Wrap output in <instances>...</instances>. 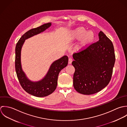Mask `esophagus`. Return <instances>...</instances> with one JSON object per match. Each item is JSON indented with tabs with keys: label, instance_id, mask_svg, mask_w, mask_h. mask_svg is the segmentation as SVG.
I'll return each mask as SVG.
<instances>
[{
	"label": "esophagus",
	"instance_id": "1",
	"mask_svg": "<svg viewBox=\"0 0 127 127\" xmlns=\"http://www.w3.org/2000/svg\"><path fill=\"white\" fill-rule=\"evenodd\" d=\"M72 61H73V59L72 58H69V61H68V63L71 64L72 63Z\"/></svg>",
	"mask_w": 127,
	"mask_h": 127
}]
</instances>
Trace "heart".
Wrapping results in <instances>:
<instances>
[{
  "label": "heart",
  "instance_id": "obj_1",
  "mask_svg": "<svg viewBox=\"0 0 127 127\" xmlns=\"http://www.w3.org/2000/svg\"><path fill=\"white\" fill-rule=\"evenodd\" d=\"M72 36L74 39H81L76 47V49L78 50L86 47L91 43L94 39V35L92 31H86L84 27H80L73 31Z\"/></svg>",
  "mask_w": 127,
  "mask_h": 127
}]
</instances>
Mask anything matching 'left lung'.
Here are the masks:
<instances>
[{
    "label": "left lung",
    "mask_w": 127,
    "mask_h": 127,
    "mask_svg": "<svg viewBox=\"0 0 127 127\" xmlns=\"http://www.w3.org/2000/svg\"><path fill=\"white\" fill-rule=\"evenodd\" d=\"M99 40L75 53L72 65L75 68L73 85L76 91L91 95L100 91L109 83L115 56L113 44L102 32Z\"/></svg>",
    "instance_id": "obj_1"
}]
</instances>
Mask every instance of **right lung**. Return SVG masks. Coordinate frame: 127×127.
<instances>
[{
  "label": "right lung",
  "mask_w": 127,
  "mask_h": 127,
  "mask_svg": "<svg viewBox=\"0 0 127 127\" xmlns=\"http://www.w3.org/2000/svg\"><path fill=\"white\" fill-rule=\"evenodd\" d=\"M51 25V23H49L29 30L21 37L16 46L15 69L19 81L26 92L37 97L47 96L54 91L57 87L59 72L67 66L68 57L65 55L54 61L45 77L38 81L34 82L27 77L22 69L21 61V50L26 39L44 31Z\"/></svg>",
  "instance_id": "1"
}]
</instances>
